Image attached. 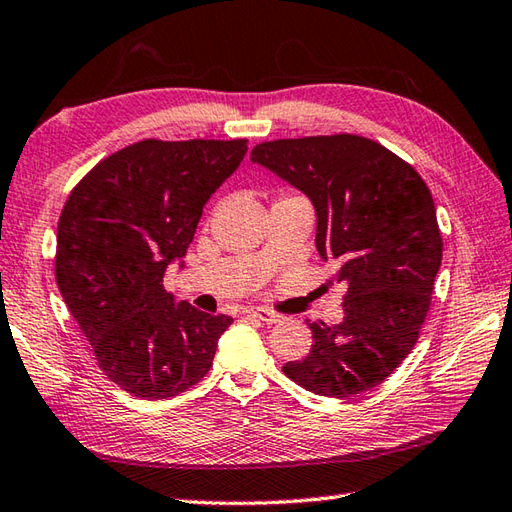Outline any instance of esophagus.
<instances>
[{"mask_svg": "<svg viewBox=\"0 0 512 512\" xmlns=\"http://www.w3.org/2000/svg\"><path fill=\"white\" fill-rule=\"evenodd\" d=\"M245 314L252 318H258L260 322H265V325H274V322H280V316L265 307H249V309H245Z\"/></svg>", "mask_w": 512, "mask_h": 512, "instance_id": "34e87169", "label": "esophagus"}]
</instances>
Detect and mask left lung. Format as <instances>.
Wrapping results in <instances>:
<instances>
[{"label":"left lung","instance_id":"8db88e82","mask_svg":"<svg viewBox=\"0 0 512 512\" xmlns=\"http://www.w3.org/2000/svg\"><path fill=\"white\" fill-rule=\"evenodd\" d=\"M252 161L309 198L318 254L349 287L342 322H309V356L287 362L285 375L327 398L378 387L415 347L442 265L429 187L400 156L358 134L267 141Z\"/></svg>","mask_w":512,"mask_h":512}]
</instances>
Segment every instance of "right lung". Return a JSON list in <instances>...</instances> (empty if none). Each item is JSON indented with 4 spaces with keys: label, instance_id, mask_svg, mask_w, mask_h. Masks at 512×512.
<instances>
[{
    "label": "right lung",
    "instance_id": "right-lung-1",
    "mask_svg": "<svg viewBox=\"0 0 512 512\" xmlns=\"http://www.w3.org/2000/svg\"><path fill=\"white\" fill-rule=\"evenodd\" d=\"M245 152V139H145L95 165L64 205L59 291L101 371L137 398L190 389L234 322L176 302L163 278L176 260L183 267L205 203Z\"/></svg>",
    "mask_w": 512,
    "mask_h": 512
}]
</instances>
